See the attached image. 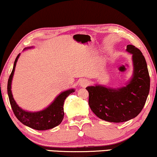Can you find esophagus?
<instances>
[{"mask_svg": "<svg viewBox=\"0 0 157 157\" xmlns=\"http://www.w3.org/2000/svg\"><path fill=\"white\" fill-rule=\"evenodd\" d=\"M90 81L89 80V79H86V78H83L81 79V80L80 81V82H79V85H80V86L81 87H86L87 86H89L90 84Z\"/></svg>", "mask_w": 157, "mask_h": 157, "instance_id": "esophagus-1", "label": "esophagus"}]
</instances>
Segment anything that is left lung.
<instances>
[{"mask_svg": "<svg viewBox=\"0 0 157 157\" xmlns=\"http://www.w3.org/2000/svg\"><path fill=\"white\" fill-rule=\"evenodd\" d=\"M132 54L134 74L126 86L113 89L96 85L86 88L89 91L91 111L101 119L120 123L139 115L144 106L150 89V77L145 58L139 48L126 46Z\"/></svg>", "mask_w": 157, "mask_h": 157, "instance_id": "8db88e82", "label": "left lung"}]
</instances>
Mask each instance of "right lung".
Masks as SVG:
<instances>
[{"label": "right lung", "instance_id": "1", "mask_svg": "<svg viewBox=\"0 0 157 157\" xmlns=\"http://www.w3.org/2000/svg\"><path fill=\"white\" fill-rule=\"evenodd\" d=\"M31 48L32 47H29L27 48ZM19 56H20V53L17 56L14 61L13 68L8 78L7 86L8 98H9L10 106L15 116L24 125L36 130H48L59 126L63 119L64 101L68 95L75 91L74 89H69L62 92L55 98L52 104L49 105L44 110L37 111V112H29V111L23 110L15 101L11 92L12 79Z\"/></svg>", "mask_w": 157, "mask_h": 157}]
</instances>
